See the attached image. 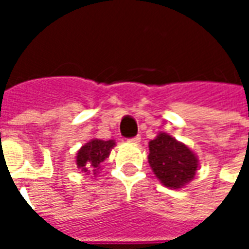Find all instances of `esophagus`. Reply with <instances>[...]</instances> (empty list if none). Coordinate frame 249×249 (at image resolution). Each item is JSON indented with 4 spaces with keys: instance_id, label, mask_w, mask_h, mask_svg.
Returning <instances> with one entry per match:
<instances>
[{
    "instance_id": "34e87169",
    "label": "esophagus",
    "mask_w": 249,
    "mask_h": 249,
    "mask_svg": "<svg viewBox=\"0 0 249 249\" xmlns=\"http://www.w3.org/2000/svg\"><path fill=\"white\" fill-rule=\"evenodd\" d=\"M140 139H142V137H140V136L132 137V139H129V140H128V142H132V144H137V142H140Z\"/></svg>"
}]
</instances>
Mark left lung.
Instances as JSON below:
<instances>
[{
    "label": "left lung",
    "instance_id": "obj_1",
    "mask_svg": "<svg viewBox=\"0 0 249 249\" xmlns=\"http://www.w3.org/2000/svg\"><path fill=\"white\" fill-rule=\"evenodd\" d=\"M148 163L161 185L170 189L185 187L194 179L198 158L186 144L160 132L148 144Z\"/></svg>",
    "mask_w": 249,
    "mask_h": 249
}]
</instances>
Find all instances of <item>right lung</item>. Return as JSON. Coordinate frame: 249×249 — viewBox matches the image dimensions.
Returning a JSON list of instances; mask_svg holds the SVG:
<instances>
[{
    "instance_id": "add662e5",
    "label": "right lung",
    "mask_w": 249,
    "mask_h": 249,
    "mask_svg": "<svg viewBox=\"0 0 249 249\" xmlns=\"http://www.w3.org/2000/svg\"><path fill=\"white\" fill-rule=\"evenodd\" d=\"M116 145L114 140H100L91 139L76 152V167L82 170V173H93L97 175L100 171L101 163L109 158L110 151Z\"/></svg>"
}]
</instances>
